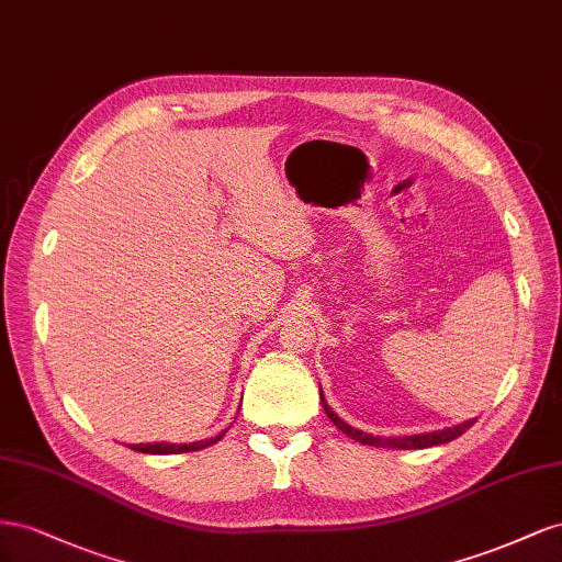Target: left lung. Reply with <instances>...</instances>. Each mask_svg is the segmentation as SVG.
<instances>
[{"label": "left lung", "mask_w": 562, "mask_h": 562, "mask_svg": "<svg viewBox=\"0 0 562 562\" xmlns=\"http://www.w3.org/2000/svg\"><path fill=\"white\" fill-rule=\"evenodd\" d=\"M319 395H323V393H319ZM319 400H323L325 414H327L329 419L334 422V426H336V428H339L341 432H346L348 438L358 440V442H362V445H372V447H397V450H424V447L445 445V442H450V440H454V438L463 436V432H467V430L475 424V419H469V422L457 424V426H452V428H442V430H432V432H422V436L374 438V436H370V432H364V430H358V428L348 426L344 419H339V416H336V414L331 412V407L325 403V397H319Z\"/></svg>", "instance_id": "8db88e82"}]
</instances>
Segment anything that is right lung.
<instances>
[{
  "label": "right lung",
  "instance_id": "1",
  "mask_svg": "<svg viewBox=\"0 0 562 562\" xmlns=\"http://www.w3.org/2000/svg\"><path fill=\"white\" fill-rule=\"evenodd\" d=\"M223 436H226V430L218 432L216 438H206V440H198V442H183V445L155 442V445H130V447H132V450H136V452H143V454H183V452L204 450V447L218 442Z\"/></svg>",
  "mask_w": 562,
  "mask_h": 562
}]
</instances>
